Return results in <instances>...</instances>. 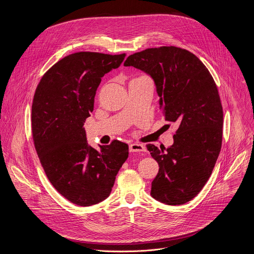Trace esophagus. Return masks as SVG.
<instances>
[{
    "mask_svg": "<svg viewBox=\"0 0 254 254\" xmlns=\"http://www.w3.org/2000/svg\"><path fill=\"white\" fill-rule=\"evenodd\" d=\"M146 148H144L140 143H131L129 144V152L130 153H137V152H144Z\"/></svg>",
    "mask_w": 254,
    "mask_h": 254,
    "instance_id": "1",
    "label": "esophagus"
}]
</instances>
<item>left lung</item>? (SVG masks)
I'll list each match as a JSON object with an SVG mask.
<instances>
[{
	"label": "left lung",
	"instance_id": "obj_1",
	"mask_svg": "<svg viewBox=\"0 0 254 254\" xmlns=\"http://www.w3.org/2000/svg\"><path fill=\"white\" fill-rule=\"evenodd\" d=\"M124 65L153 78L165 120L179 125L171 147L147 146L160 167L151 195L167 205L185 204L202 190L221 150L223 111L215 81L197 56L175 46L134 53Z\"/></svg>",
	"mask_w": 254,
	"mask_h": 254
}]
</instances>
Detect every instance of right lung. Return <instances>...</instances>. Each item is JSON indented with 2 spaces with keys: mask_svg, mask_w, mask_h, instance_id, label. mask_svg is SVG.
<instances>
[{
  "mask_svg": "<svg viewBox=\"0 0 254 254\" xmlns=\"http://www.w3.org/2000/svg\"><path fill=\"white\" fill-rule=\"evenodd\" d=\"M126 54H70L41 78L32 104L36 152L53 187L68 201L91 206L105 200L128 157V146L114 140L95 150L83 127L93 111L105 73L120 67Z\"/></svg>",
  "mask_w": 254,
  "mask_h": 254,
  "instance_id": "add662e5",
  "label": "right lung"
}]
</instances>
